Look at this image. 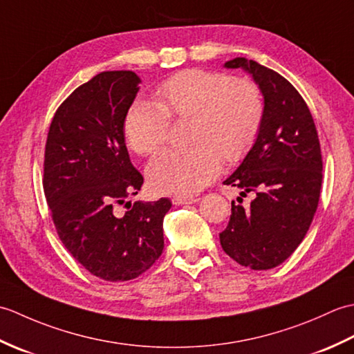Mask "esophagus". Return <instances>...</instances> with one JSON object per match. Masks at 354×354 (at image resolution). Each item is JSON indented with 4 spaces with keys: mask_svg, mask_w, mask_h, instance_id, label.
Segmentation results:
<instances>
[{
    "mask_svg": "<svg viewBox=\"0 0 354 354\" xmlns=\"http://www.w3.org/2000/svg\"><path fill=\"white\" fill-rule=\"evenodd\" d=\"M198 198H193V196H175L171 199V202L175 205H185V204H194V202H198Z\"/></svg>",
    "mask_w": 354,
    "mask_h": 354,
    "instance_id": "1",
    "label": "esophagus"
}]
</instances>
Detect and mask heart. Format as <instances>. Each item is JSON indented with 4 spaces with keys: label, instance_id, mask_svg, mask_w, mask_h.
Wrapping results in <instances>:
<instances>
[{
    "label": "heart",
    "instance_id": "obj_1",
    "mask_svg": "<svg viewBox=\"0 0 354 354\" xmlns=\"http://www.w3.org/2000/svg\"><path fill=\"white\" fill-rule=\"evenodd\" d=\"M158 104L135 102L123 132L127 146L150 155L169 138L170 118H193L190 149H165L147 165L152 189L162 194L192 196L217 176L221 156L237 162L250 152L265 117V97L252 80L228 73L184 70L161 82Z\"/></svg>",
    "mask_w": 354,
    "mask_h": 354
}]
</instances>
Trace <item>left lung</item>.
Instances as JSON below:
<instances>
[{
  "label": "left lung",
  "instance_id": "obj_1",
  "mask_svg": "<svg viewBox=\"0 0 354 354\" xmlns=\"http://www.w3.org/2000/svg\"><path fill=\"white\" fill-rule=\"evenodd\" d=\"M227 68H243L265 97V117L254 146L223 184L254 193L248 208L231 202L221 245L239 265L272 269L303 242L317 213L322 156L313 117L289 80L255 61L236 57ZM242 198H237L240 202Z\"/></svg>",
  "mask_w": 354,
  "mask_h": 354
}]
</instances>
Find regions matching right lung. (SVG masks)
I'll return each instance as SVG.
<instances>
[{"label":"right lung","mask_w":354,"mask_h":354,"mask_svg":"<svg viewBox=\"0 0 354 354\" xmlns=\"http://www.w3.org/2000/svg\"><path fill=\"white\" fill-rule=\"evenodd\" d=\"M140 82L133 71L97 74L57 108L45 142L42 185L57 236L104 281L132 280L160 259L171 207L161 198L115 209L142 185L123 132Z\"/></svg>","instance_id":"add662e5"}]
</instances>
